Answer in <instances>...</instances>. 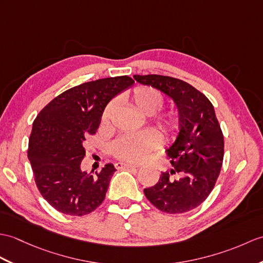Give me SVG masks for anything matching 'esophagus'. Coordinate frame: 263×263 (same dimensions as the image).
I'll list each match as a JSON object with an SVG mask.
<instances>
[{"mask_svg": "<svg viewBox=\"0 0 263 263\" xmlns=\"http://www.w3.org/2000/svg\"><path fill=\"white\" fill-rule=\"evenodd\" d=\"M115 168L117 169H123V168H139V166L129 162H117L115 163Z\"/></svg>", "mask_w": 263, "mask_h": 263, "instance_id": "34e87169", "label": "esophagus"}]
</instances>
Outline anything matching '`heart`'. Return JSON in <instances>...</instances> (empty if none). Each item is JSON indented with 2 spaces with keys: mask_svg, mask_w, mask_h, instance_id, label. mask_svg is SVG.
<instances>
[{
  "mask_svg": "<svg viewBox=\"0 0 263 263\" xmlns=\"http://www.w3.org/2000/svg\"><path fill=\"white\" fill-rule=\"evenodd\" d=\"M131 101L134 107L145 115L155 114L163 105L162 94L151 86H139L134 88ZM115 105L117 103L111 102L106 106L102 117L103 124H107L111 120ZM155 123L164 138L175 137L179 127V120L174 113L160 115L156 119ZM159 144V134L152 130H145L120 137L113 142L112 152L119 159L130 162H140L143 161L150 155V152L156 150Z\"/></svg>",
  "mask_w": 263,
  "mask_h": 263,
  "instance_id": "b5f03b06",
  "label": "heart"
}]
</instances>
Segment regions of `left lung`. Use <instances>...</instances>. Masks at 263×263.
<instances>
[{
    "label": "left lung",
    "instance_id": "obj_1",
    "mask_svg": "<svg viewBox=\"0 0 263 263\" xmlns=\"http://www.w3.org/2000/svg\"><path fill=\"white\" fill-rule=\"evenodd\" d=\"M172 99L179 115V133L167 150L173 168L161 173L155 186L144 188L145 197L161 212L181 214L196 209L209 197L224 157V137L214 106L192 85L162 75H134ZM177 175V179L171 176Z\"/></svg>",
    "mask_w": 263,
    "mask_h": 263
}]
</instances>
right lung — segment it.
Instances as JSON below:
<instances>
[{
  "label": "right lung",
  "mask_w": 263,
  "mask_h": 263,
  "mask_svg": "<svg viewBox=\"0 0 263 263\" xmlns=\"http://www.w3.org/2000/svg\"><path fill=\"white\" fill-rule=\"evenodd\" d=\"M133 83L129 76H118L81 84L54 97L36 115L28 158L36 187L54 210L83 216L103 203L115 168L107 163L96 176L83 172V144L99 129L107 103Z\"/></svg>",
  "instance_id": "obj_1"
}]
</instances>
